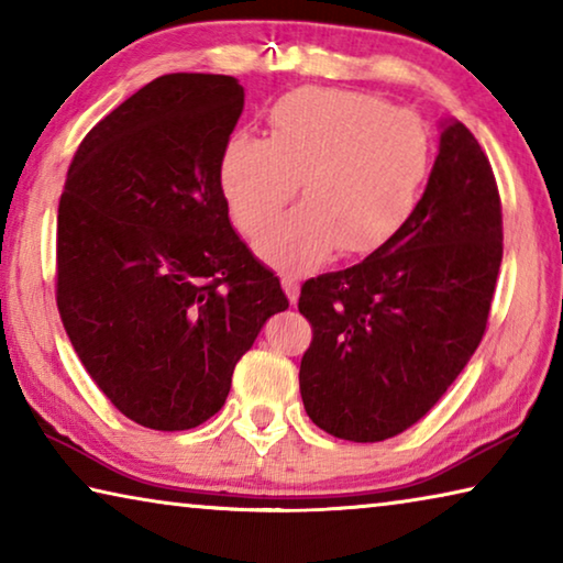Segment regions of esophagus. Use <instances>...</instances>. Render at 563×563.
Here are the masks:
<instances>
[{"label": "esophagus", "instance_id": "34e87169", "mask_svg": "<svg viewBox=\"0 0 563 563\" xmlns=\"http://www.w3.org/2000/svg\"><path fill=\"white\" fill-rule=\"evenodd\" d=\"M280 283H283V290H285V295H288L290 305L298 302V278H295V275L283 273V275H280Z\"/></svg>", "mask_w": 563, "mask_h": 563}]
</instances>
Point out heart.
<instances>
[{"label": "heart", "mask_w": 563, "mask_h": 563, "mask_svg": "<svg viewBox=\"0 0 563 563\" xmlns=\"http://www.w3.org/2000/svg\"><path fill=\"white\" fill-rule=\"evenodd\" d=\"M432 164L412 111L355 91H298L268 111V139L235 131L218 184L238 231L258 235L302 184L305 201L258 243L275 268H308L332 247L367 255L397 235Z\"/></svg>", "instance_id": "b5f03b06"}]
</instances>
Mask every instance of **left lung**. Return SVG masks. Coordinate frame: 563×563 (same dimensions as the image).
I'll use <instances>...</instances> for the list:
<instances>
[{
    "label": "left lung",
    "mask_w": 563,
    "mask_h": 563,
    "mask_svg": "<svg viewBox=\"0 0 563 563\" xmlns=\"http://www.w3.org/2000/svg\"><path fill=\"white\" fill-rule=\"evenodd\" d=\"M497 178L464 123L409 221L365 261L302 283L312 340L300 362L305 412L350 442H383L440 402L487 330L504 253Z\"/></svg>",
    "instance_id": "8db88e82"
}]
</instances>
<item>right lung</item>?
<instances>
[{"mask_svg": "<svg viewBox=\"0 0 563 563\" xmlns=\"http://www.w3.org/2000/svg\"><path fill=\"white\" fill-rule=\"evenodd\" d=\"M241 111L233 76H158L87 133L66 174L56 308L97 387L148 430L211 419L235 362L288 308L218 184Z\"/></svg>", "mask_w": 563, "mask_h": 563, "instance_id": "obj_1", "label": "right lung"}]
</instances>
